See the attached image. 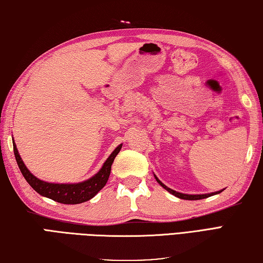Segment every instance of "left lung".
Wrapping results in <instances>:
<instances>
[{"label":"left lung","mask_w":263,"mask_h":263,"mask_svg":"<svg viewBox=\"0 0 263 263\" xmlns=\"http://www.w3.org/2000/svg\"><path fill=\"white\" fill-rule=\"evenodd\" d=\"M155 177H156L157 182L159 183V184L163 187V189H166L168 192H171L172 195H174L175 197H178V198H181V199H185V200H199V199H204V198H209V197H211V196L217 195V193H220V192L223 191V190H221V191H216V192H212V193H206V195H185V193L176 192V191H174V190L170 189V187H167L165 184H163V183H161L159 180H158V177H157L156 175H155Z\"/></svg>","instance_id":"obj_1"}]
</instances>
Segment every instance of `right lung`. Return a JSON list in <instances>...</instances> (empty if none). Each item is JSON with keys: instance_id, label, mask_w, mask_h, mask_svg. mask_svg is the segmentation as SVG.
Returning a JSON list of instances; mask_svg holds the SVG:
<instances>
[{"instance_id": "obj_1", "label": "right lung", "mask_w": 263, "mask_h": 263, "mask_svg": "<svg viewBox=\"0 0 263 263\" xmlns=\"http://www.w3.org/2000/svg\"><path fill=\"white\" fill-rule=\"evenodd\" d=\"M122 144L119 145L115 151L111 153V156L107 158V160L104 162L102 170L97 173L95 176H92L89 180L76 183V184H56V183H48L39 180L37 177L34 176L31 172H29L25 163L23 162L21 156H19L17 146L13 142V152L14 157L18 163L19 170H21L23 176L25 180L28 182V184L31 185L34 190H35L40 195L50 199L61 202V204H67V205H76L81 204L89 199H91L92 197L97 195L98 191H101L104 185L106 184L111 173V166L115 158L121 150Z\"/></svg>"}]
</instances>
